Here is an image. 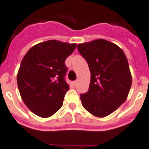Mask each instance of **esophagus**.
I'll use <instances>...</instances> for the list:
<instances>
[{"label": "esophagus", "mask_w": 149, "mask_h": 149, "mask_svg": "<svg viewBox=\"0 0 149 149\" xmlns=\"http://www.w3.org/2000/svg\"><path fill=\"white\" fill-rule=\"evenodd\" d=\"M77 80L73 81V82H72V85H73V86H77Z\"/></svg>", "instance_id": "esophagus-1"}]
</instances>
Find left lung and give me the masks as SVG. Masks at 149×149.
I'll list each match as a JSON object with an SVG mask.
<instances>
[{"mask_svg": "<svg viewBox=\"0 0 149 149\" xmlns=\"http://www.w3.org/2000/svg\"><path fill=\"white\" fill-rule=\"evenodd\" d=\"M77 48L91 72L88 91L80 95L82 106L95 117H106L126 101L130 90L127 57L117 45L104 39L79 44Z\"/></svg>", "mask_w": 149, "mask_h": 149, "instance_id": "left-lung-1", "label": "left lung"}]
</instances>
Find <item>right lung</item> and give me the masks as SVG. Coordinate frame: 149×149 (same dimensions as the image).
<instances>
[{
  "label": "right lung",
  "mask_w": 149,
  "mask_h": 149,
  "mask_svg": "<svg viewBox=\"0 0 149 149\" xmlns=\"http://www.w3.org/2000/svg\"><path fill=\"white\" fill-rule=\"evenodd\" d=\"M76 47L75 43L49 40L31 47L22 58L17 73L19 91L25 104L38 117H51L63 105L70 88L65 60Z\"/></svg>",
  "instance_id": "1"
}]
</instances>
